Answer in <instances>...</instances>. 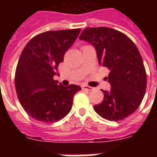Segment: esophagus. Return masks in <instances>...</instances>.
Returning <instances> with one entry per match:
<instances>
[{"mask_svg": "<svg viewBox=\"0 0 157 157\" xmlns=\"http://www.w3.org/2000/svg\"><path fill=\"white\" fill-rule=\"evenodd\" d=\"M81 88H82V90H87V91L93 90V88H92V87H90V86H85V85L81 86Z\"/></svg>", "mask_w": 157, "mask_h": 157, "instance_id": "34e87169", "label": "esophagus"}]
</instances>
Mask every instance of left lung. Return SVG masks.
<instances>
[{"label": "left lung", "instance_id": "left-lung-1", "mask_svg": "<svg viewBox=\"0 0 157 157\" xmlns=\"http://www.w3.org/2000/svg\"><path fill=\"white\" fill-rule=\"evenodd\" d=\"M83 40L95 48L98 63L110 70L107 81L111 90H102L103 102L94 106L100 117L121 121L140 106L147 87V74L141 54L126 35L110 28H88L81 33Z\"/></svg>", "mask_w": 157, "mask_h": 157}]
</instances>
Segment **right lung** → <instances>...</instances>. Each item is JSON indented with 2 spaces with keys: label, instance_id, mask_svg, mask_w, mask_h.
I'll use <instances>...</instances> for the list:
<instances>
[{
  "label": "right lung",
  "instance_id": "add662e5",
  "mask_svg": "<svg viewBox=\"0 0 157 157\" xmlns=\"http://www.w3.org/2000/svg\"><path fill=\"white\" fill-rule=\"evenodd\" d=\"M81 28L49 31L28 41L16 67V93L31 117L45 123L59 121L71 111L73 96L81 88L64 86L54 80L64 54L78 36Z\"/></svg>",
  "mask_w": 157,
  "mask_h": 157
}]
</instances>
